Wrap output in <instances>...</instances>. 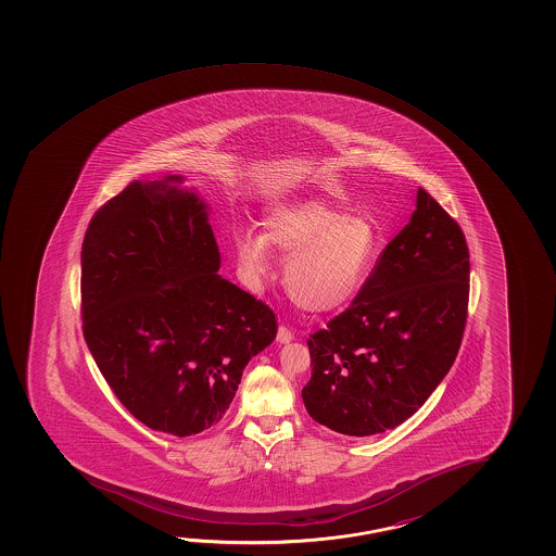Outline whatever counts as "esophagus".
<instances>
[{
    "label": "esophagus",
    "instance_id": "obj_1",
    "mask_svg": "<svg viewBox=\"0 0 556 556\" xmlns=\"http://www.w3.org/2000/svg\"><path fill=\"white\" fill-rule=\"evenodd\" d=\"M292 339H294V336H292L291 329L285 328V326H281V328L277 329V343L287 345V343H291Z\"/></svg>",
    "mask_w": 556,
    "mask_h": 556
}]
</instances>
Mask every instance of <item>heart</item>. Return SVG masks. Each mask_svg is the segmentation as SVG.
I'll use <instances>...</instances> for the list:
<instances>
[{"instance_id":"obj_1","label":"heart","mask_w":556,"mask_h":556,"mask_svg":"<svg viewBox=\"0 0 556 556\" xmlns=\"http://www.w3.org/2000/svg\"><path fill=\"white\" fill-rule=\"evenodd\" d=\"M264 232L235 238L237 262L248 281L271 271V248L287 257L285 287L308 312H333L355 301L380 255L370 217L349 215L321 201L279 203L264 215Z\"/></svg>"}]
</instances>
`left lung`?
<instances>
[{
	"mask_svg": "<svg viewBox=\"0 0 556 556\" xmlns=\"http://www.w3.org/2000/svg\"><path fill=\"white\" fill-rule=\"evenodd\" d=\"M469 302L464 232L428 191L353 304L308 339L309 417L346 437L395 428L422 407L462 345Z\"/></svg>",
	"mask_w": 556,
	"mask_h": 556,
	"instance_id": "8db88e82",
	"label": "left lung"
}]
</instances>
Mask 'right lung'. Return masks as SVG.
I'll return each mask as SVG.
<instances>
[{"instance_id":"right-lung-1","label":"right lung","mask_w":556,"mask_h":556,"mask_svg":"<svg viewBox=\"0 0 556 556\" xmlns=\"http://www.w3.org/2000/svg\"><path fill=\"white\" fill-rule=\"evenodd\" d=\"M184 176L129 184L94 213L81 250L83 336L112 392L146 427L217 425L274 309L223 279L210 207Z\"/></svg>"}]
</instances>
